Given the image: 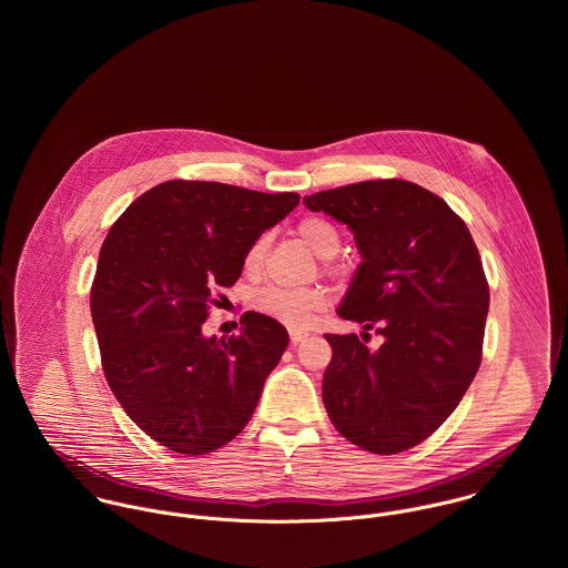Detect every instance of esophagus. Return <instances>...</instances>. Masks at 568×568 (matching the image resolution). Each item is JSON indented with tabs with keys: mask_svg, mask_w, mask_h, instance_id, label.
<instances>
[{
	"mask_svg": "<svg viewBox=\"0 0 568 568\" xmlns=\"http://www.w3.org/2000/svg\"><path fill=\"white\" fill-rule=\"evenodd\" d=\"M306 336H308L306 329H295V327L291 329V341H293V343H302Z\"/></svg>",
	"mask_w": 568,
	"mask_h": 568,
	"instance_id": "esophagus-1",
	"label": "esophagus"
}]
</instances>
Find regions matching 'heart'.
Segmentation results:
<instances>
[{"label": "heart", "instance_id": "heart-1", "mask_svg": "<svg viewBox=\"0 0 568 568\" xmlns=\"http://www.w3.org/2000/svg\"><path fill=\"white\" fill-rule=\"evenodd\" d=\"M297 234L322 257H332L341 246L336 227L324 219H304L297 225ZM266 246H268L266 236H257L253 243L248 244L243 260L246 273H257L262 268ZM325 302H327V297H325L324 291L317 286H306V288L266 286L255 293L253 308H255V313L271 317L288 327H306L324 308Z\"/></svg>", "mask_w": 568, "mask_h": 568}]
</instances>
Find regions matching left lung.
Returning a JSON list of instances; mask_svg holds the SVG:
<instances>
[{
    "label": "left lung",
    "instance_id": "1",
    "mask_svg": "<svg viewBox=\"0 0 568 568\" xmlns=\"http://www.w3.org/2000/svg\"><path fill=\"white\" fill-rule=\"evenodd\" d=\"M304 205L347 225L363 255L338 317L383 336L369 349L356 334H325L327 415L363 450H408L479 372L489 308L479 248L444 199L403 179L349 183Z\"/></svg>",
    "mask_w": 568,
    "mask_h": 568
}]
</instances>
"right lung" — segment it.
Wrapping results in <instances>:
<instances>
[{
  "label": "right lung",
  "instance_id": "right-lung-1",
  "mask_svg": "<svg viewBox=\"0 0 568 568\" xmlns=\"http://www.w3.org/2000/svg\"><path fill=\"white\" fill-rule=\"evenodd\" d=\"M297 203L295 192L172 179L109 230L89 302L102 372L126 415L168 450L207 455L251 419L288 332L253 311L234 336H203V324L219 291L239 282L248 244Z\"/></svg>",
  "mask_w": 568,
  "mask_h": 568
}]
</instances>
